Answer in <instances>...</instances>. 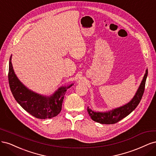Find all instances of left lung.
Listing matches in <instances>:
<instances>
[{
    "mask_svg": "<svg viewBox=\"0 0 156 156\" xmlns=\"http://www.w3.org/2000/svg\"><path fill=\"white\" fill-rule=\"evenodd\" d=\"M147 75L148 69L146 70V73L144 75L143 81L141 82L135 95L127 104L107 112L94 111L88 107L87 111L92 120L103 124H112L116 123V122L123 119L127 115H129L137 107L141 100V98L143 97L144 91L145 83Z\"/></svg>",
    "mask_w": 156,
    "mask_h": 156,
    "instance_id": "left-lung-1",
    "label": "left lung"
}]
</instances>
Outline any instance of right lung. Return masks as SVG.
Returning <instances> with one entry per match:
<instances>
[{
  "label": "right lung",
  "mask_w": 156,
  "mask_h": 156,
  "mask_svg": "<svg viewBox=\"0 0 156 156\" xmlns=\"http://www.w3.org/2000/svg\"><path fill=\"white\" fill-rule=\"evenodd\" d=\"M8 81L11 92L17 102L31 115L37 119H46L57 116L62 109V104L67 88L61 87L51 96H44L27 88L14 73L12 55L9 61Z\"/></svg>",
  "instance_id": "obj_1"
}]
</instances>
